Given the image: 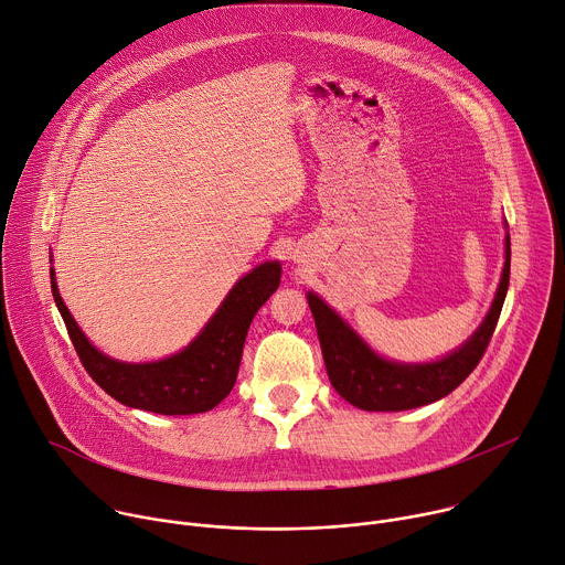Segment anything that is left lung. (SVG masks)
Here are the masks:
<instances>
[{
    "label": "left lung",
    "mask_w": 565,
    "mask_h": 565,
    "mask_svg": "<svg viewBox=\"0 0 565 565\" xmlns=\"http://www.w3.org/2000/svg\"><path fill=\"white\" fill-rule=\"evenodd\" d=\"M510 286V234H505V264L494 301L471 338L434 362L407 364L377 355L338 310L315 292H306L315 317L317 338L333 388L362 412H407L449 395L476 369L486 353Z\"/></svg>",
    "instance_id": "left-lung-1"
}]
</instances>
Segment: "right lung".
I'll return each mask as SVG.
<instances>
[{"mask_svg":"<svg viewBox=\"0 0 565 565\" xmlns=\"http://www.w3.org/2000/svg\"><path fill=\"white\" fill-rule=\"evenodd\" d=\"M281 264L266 262L241 277L201 333L179 353L153 362H120L98 351L60 297L55 270L51 290L79 362L120 405L160 416H192L214 409L232 391L250 321L279 288Z\"/></svg>","mask_w":565,"mask_h":565,"instance_id":"1","label":"right lung"}]
</instances>
